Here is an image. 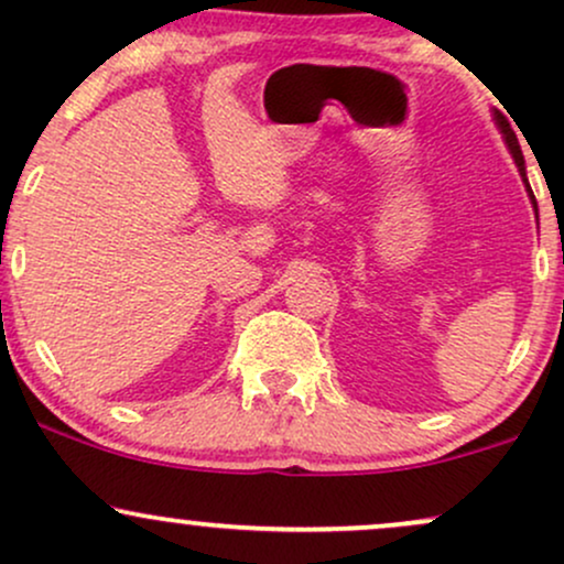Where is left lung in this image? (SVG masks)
<instances>
[{
	"mask_svg": "<svg viewBox=\"0 0 564 564\" xmlns=\"http://www.w3.org/2000/svg\"><path fill=\"white\" fill-rule=\"evenodd\" d=\"M496 121H498V127H501L503 138H507L509 153H511V156H514V164H517V170H520V174H522V183H525V187H528V193H530V198H533V206H535V196H533V191H530V185H528V177H525V159H522V151H520V142H517V138H514V132H511V129H509V124H507V121H503V119H501V116H498V113H496ZM535 215H539V206H535Z\"/></svg>",
	"mask_w": 564,
	"mask_h": 564,
	"instance_id": "left-lung-1",
	"label": "left lung"
}]
</instances>
